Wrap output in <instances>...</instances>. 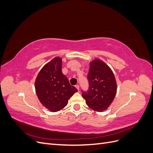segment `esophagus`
I'll return each instance as SVG.
<instances>
[{
    "label": "esophagus",
    "mask_w": 153,
    "mask_h": 153,
    "mask_svg": "<svg viewBox=\"0 0 153 153\" xmlns=\"http://www.w3.org/2000/svg\"><path fill=\"white\" fill-rule=\"evenodd\" d=\"M75 87L78 89V91H79V85H78V84L75 85Z\"/></svg>",
    "instance_id": "esophagus-1"
}]
</instances>
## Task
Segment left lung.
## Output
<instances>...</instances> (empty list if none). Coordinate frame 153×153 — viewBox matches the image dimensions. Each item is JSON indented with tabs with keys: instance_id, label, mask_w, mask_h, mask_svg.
Instances as JSON below:
<instances>
[{
	"instance_id": "8db88e82",
	"label": "left lung",
	"mask_w": 153,
	"mask_h": 153,
	"mask_svg": "<svg viewBox=\"0 0 153 153\" xmlns=\"http://www.w3.org/2000/svg\"><path fill=\"white\" fill-rule=\"evenodd\" d=\"M87 80L89 89L87 91H82L86 104L98 112L107 109L117 92L116 80L112 71L101 60H94L90 63Z\"/></svg>"
}]
</instances>
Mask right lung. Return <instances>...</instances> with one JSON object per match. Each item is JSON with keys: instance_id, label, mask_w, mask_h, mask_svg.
Masks as SVG:
<instances>
[{"instance_id": "obj_1", "label": "right lung", "mask_w": 153, "mask_h": 153, "mask_svg": "<svg viewBox=\"0 0 153 153\" xmlns=\"http://www.w3.org/2000/svg\"><path fill=\"white\" fill-rule=\"evenodd\" d=\"M35 89L41 104L53 112L65 107L68 100L78 91L63 75L62 59L58 57L41 69L35 81Z\"/></svg>"}]
</instances>
